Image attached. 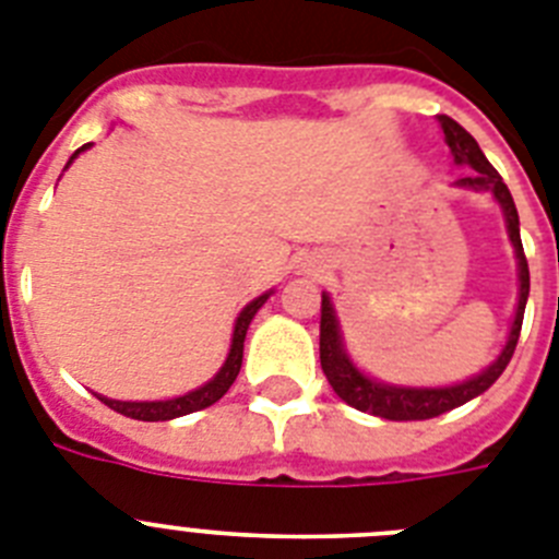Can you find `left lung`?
Returning <instances> with one entry per match:
<instances>
[{"instance_id": "1", "label": "left lung", "mask_w": 559, "mask_h": 559, "mask_svg": "<svg viewBox=\"0 0 559 559\" xmlns=\"http://www.w3.org/2000/svg\"><path fill=\"white\" fill-rule=\"evenodd\" d=\"M440 130L447 135L449 153H452V162L457 167H466V178H457L454 187L461 190H475V192H489L491 199L500 204L506 218V233H509V241L514 247V258H518V309H514V321L509 326V337H506L503 349L491 360L489 367L480 369L477 374L466 378L461 383H452V386H401V383H386L378 381V378H369L364 369H358V364L352 360V355L346 352L344 332H341V321H337V312L332 307L330 293L321 295V369L326 374L330 386L335 389V395L344 403L355 406L358 412H369L374 417H383V420H429V417H438L449 409H457L463 403H468L472 397L483 395L491 383L503 374V369L509 367L511 355H514V346H518L520 326H523V312H526L528 301V264L526 255H523V241H520V218L518 207H514V199H511L509 187L503 185L500 173L489 164V158L483 156V150L477 147V142L472 139V133L457 124L449 116H438Z\"/></svg>"}]
</instances>
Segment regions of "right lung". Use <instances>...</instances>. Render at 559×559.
<instances>
[{"mask_svg":"<svg viewBox=\"0 0 559 559\" xmlns=\"http://www.w3.org/2000/svg\"><path fill=\"white\" fill-rule=\"evenodd\" d=\"M87 147H91V144L79 147L76 153L70 156L68 167L73 164V158H76L79 153H84ZM68 167H64V170H68ZM270 295H272V289L264 295H258L255 301H250L247 307L241 309V312H238L236 326H233V341H229L227 360H224L222 369H218V372H215L213 378L204 383V386L192 389V392H187V395L167 397V401H116V397H105V395H96V397L105 403V406H110L112 412H119V415H124V417H133V420H173V417L207 409V406H213L215 401H222V397L227 395V389L233 386V381H236L238 372H241L243 337H247V330H250V323H252V318H255V312L264 307Z\"/></svg>","mask_w":559,"mask_h":559,"instance_id":"right-lung-1","label":"right lung"}]
</instances>
